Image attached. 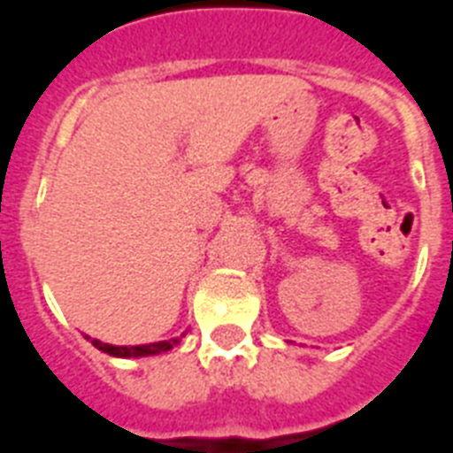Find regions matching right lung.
Here are the masks:
<instances>
[{
    "label": "right lung",
    "instance_id": "1",
    "mask_svg": "<svg viewBox=\"0 0 453 453\" xmlns=\"http://www.w3.org/2000/svg\"><path fill=\"white\" fill-rule=\"evenodd\" d=\"M182 337L184 335L173 337V340L152 342V344H136V346L104 344V342H100V340H90L88 335H86V340H90V344L96 346V349H100V351L109 353V356H113V357H145V356H157V353L171 351L173 346L180 344V340H182Z\"/></svg>",
    "mask_w": 453,
    "mask_h": 453
}]
</instances>
